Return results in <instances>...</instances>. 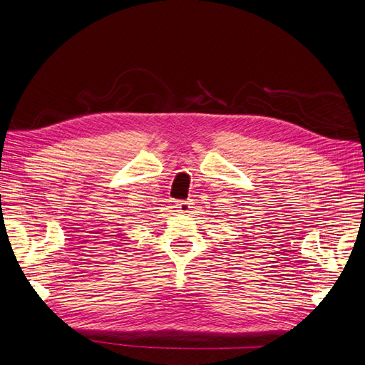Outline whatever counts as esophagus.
Instances as JSON below:
<instances>
[{
    "label": "esophagus",
    "instance_id": "obj_1",
    "mask_svg": "<svg viewBox=\"0 0 365 365\" xmlns=\"http://www.w3.org/2000/svg\"><path fill=\"white\" fill-rule=\"evenodd\" d=\"M175 207H178L180 214H190L192 210V203L191 202H179V203H175Z\"/></svg>",
    "mask_w": 365,
    "mask_h": 365
}]
</instances>
